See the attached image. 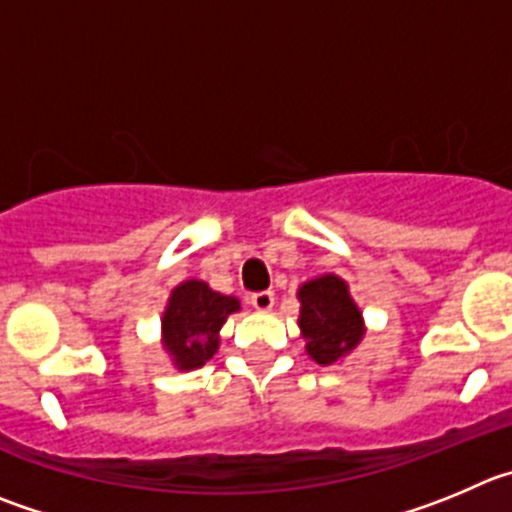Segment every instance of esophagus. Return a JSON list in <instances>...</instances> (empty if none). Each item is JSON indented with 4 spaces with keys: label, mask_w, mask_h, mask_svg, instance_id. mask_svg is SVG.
<instances>
[{
    "label": "esophagus",
    "mask_w": 512,
    "mask_h": 512,
    "mask_svg": "<svg viewBox=\"0 0 512 512\" xmlns=\"http://www.w3.org/2000/svg\"><path fill=\"white\" fill-rule=\"evenodd\" d=\"M250 303H252V308L257 310V313H270L272 305H275V295H272L270 290H262V293H252Z\"/></svg>",
    "instance_id": "esophagus-1"
}]
</instances>
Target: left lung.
<instances>
[{
  "label": "left lung",
  "instance_id": "obj_1",
  "mask_svg": "<svg viewBox=\"0 0 512 512\" xmlns=\"http://www.w3.org/2000/svg\"><path fill=\"white\" fill-rule=\"evenodd\" d=\"M298 328L305 353L315 364H341L366 336V321L353 300L348 283L336 272H326L298 288Z\"/></svg>",
  "mask_w": 512,
  "mask_h": 512
}]
</instances>
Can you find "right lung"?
<instances>
[{
  "mask_svg": "<svg viewBox=\"0 0 512 512\" xmlns=\"http://www.w3.org/2000/svg\"><path fill=\"white\" fill-rule=\"evenodd\" d=\"M240 300L217 293L204 280H184L169 295L161 315V346L179 371L204 366L219 351V331L232 313H240Z\"/></svg>",
  "mask_w": 512,
  "mask_h": 512,
  "instance_id": "obj_1",
  "label": "right lung"
}]
</instances>
